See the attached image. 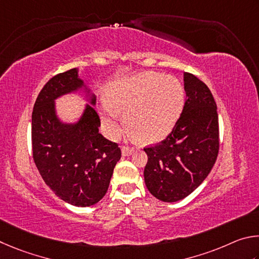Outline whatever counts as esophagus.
I'll return each mask as SVG.
<instances>
[{
  "label": "esophagus",
  "mask_w": 259,
  "mask_h": 259,
  "mask_svg": "<svg viewBox=\"0 0 259 259\" xmlns=\"http://www.w3.org/2000/svg\"><path fill=\"white\" fill-rule=\"evenodd\" d=\"M133 151H134V149H133V148H128V147H122V149H121L122 156H130V155H132Z\"/></svg>",
  "instance_id": "esophagus-1"
}]
</instances>
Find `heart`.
I'll return each instance as SVG.
<instances>
[{"label":"heart","mask_w":259,"mask_h":259,"mask_svg":"<svg viewBox=\"0 0 259 259\" xmlns=\"http://www.w3.org/2000/svg\"><path fill=\"white\" fill-rule=\"evenodd\" d=\"M108 106L102 121L108 132L117 135L127 112L132 132L146 143L164 140L174 128L184 106V89L178 78L153 71L140 72L117 80L107 90Z\"/></svg>","instance_id":"1"}]
</instances>
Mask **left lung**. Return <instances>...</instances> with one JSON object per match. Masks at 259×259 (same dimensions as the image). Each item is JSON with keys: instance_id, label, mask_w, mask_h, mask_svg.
I'll return each mask as SVG.
<instances>
[{"instance_id": "obj_1", "label": "left lung", "mask_w": 259, "mask_h": 259, "mask_svg": "<svg viewBox=\"0 0 259 259\" xmlns=\"http://www.w3.org/2000/svg\"><path fill=\"white\" fill-rule=\"evenodd\" d=\"M183 79L187 100L174 128L161 142L144 148V182L152 196L165 202L192 193L210 173L220 149L219 115L210 90L190 72Z\"/></svg>"}]
</instances>
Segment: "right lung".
Wrapping results in <instances>:
<instances>
[{
    "label": "right lung",
    "instance_id": "add662e5",
    "mask_svg": "<svg viewBox=\"0 0 259 259\" xmlns=\"http://www.w3.org/2000/svg\"><path fill=\"white\" fill-rule=\"evenodd\" d=\"M80 86L76 68L43 86L31 113V148L40 176L56 196L72 206L89 207L106 194L121 151L118 143L99 133L101 120L93 107L94 95L77 124L59 121L54 99Z\"/></svg>",
    "mask_w": 259,
    "mask_h": 259
}]
</instances>
